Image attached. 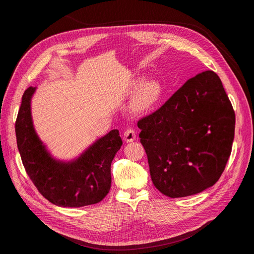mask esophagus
Wrapping results in <instances>:
<instances>
[{
	"label": "esophagus",
	"instance_id": "obj_1",
	"mask_svg": "<svg viewBox=\"0 0 254 254\" xmlns=\"http://www.w3.org/2000/svg\"><path fill=\"white\" fill-rule=\"evenodd\" d=\"M125 142L127 143H131L135 140V131L133 129H127L126 131L124 132V136H123Z\"/></svg>",
	"mask_w": 254,
	"mask_h": 254
}]
</instances>
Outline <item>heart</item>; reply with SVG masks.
<instances>
[{"label": "heart", "mask_w": 254, "mask_h": 254, "mask_svg": "<svg viewBox=\"0 0 254 254\" xmlns=\"http://www.w3.org/2000/svg\"><path fill=\"white\" fill-rule=\"evenodd\" d=\"M139 84V82H136L134 88ZM161 93H162V89L157 80L150 79L143 82L131 99L130 111L136 115L149 112L158 104Z\"/></svg>", "instance_id": "obj_1"}]
</instances>
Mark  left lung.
I'll return each instance as SVG.
<instances>
[{"mask_svg":"<svg viewBox=\"0 0 254 254\" xmlns=\"http://www.w3.org/2000/svg\"><path fill=\"white\" fill-rule=\"evenodd\" d=\"M137 127L152 183L165 196L179 198L220 178L232 149L235 114L218 75L205 71Z\"/></svg>","mask_w":254,"mask_h":254,"instance_id":"8db88e82","label":"left lung"}]
</instances>
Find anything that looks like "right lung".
Here are the masks:
<instances>
[{"label":"right lung","instance_id":"1","mask_svg":"<svg viewBox=\"0 0 254 254\" xmlns=\"http://www.w3.org/2000/svg\"><path fill=\"white\" fill-rule=\"evenodd\" d=\"M36 87L22 96L16 122L17 145L23 165L35 187L55 205L79 207L102 201L111 188V163L121 146L118 129L99 137L76 158L54 157L38 135L32 117Z\"/></svg>","mask_w":254,"mask_h":254}]
</instances>
